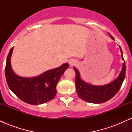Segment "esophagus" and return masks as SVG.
Listing matches in <instances>:
<instances>
[{
    "label": "esophagus",
    "instance_id": "1",
    "mask_svg": "<svg viewBox=\"0 0 132 132\" xmlns=\"http://www.w3.org/2000/svg\"><path fill=\"white\" fill-rule=\"evenodd\" d=\"M69 65H70V66H74V65H75L76 64V61H75V60H70V61H69Z\"/></svg>",
    "mask_w": 132,
    "mask_h": 132
}]
</instances>
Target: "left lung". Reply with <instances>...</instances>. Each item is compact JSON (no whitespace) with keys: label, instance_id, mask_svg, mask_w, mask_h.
I'll use <instances>...</instances> for the list:
<instances>
[{"label":"left lung","instance_id":"left-lung-1","mask_svg":"<svg viewBox=\"0 0 132 132\" xmlns=\"http://www.w3.org/2000/svg\"><path fill=\"white\" fill-rule=\"evenodd\" d=\"M110 35V34H109ZM113 40V37L110 35ZM122 59L124 61L123 53L120 46ZM76 72V90L78 96L83 101L93 104L105 102L113 97L122 86L125 77V63L124 61L120 73L114 81L103 86H94L82 79L78 69L74 68Z\"/></svg>","mask_w":132,"mask_h":132}]
</instances>
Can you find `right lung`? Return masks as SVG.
<instances>
[{"instance_id": "1", "label": "right lung", "mask_w": 132, "mask_h": 132, "mask_svg": "<svg viewBox=\"0 0 132 132\" xmlns=\"http://www.w3.org/2000/svg\"><path fill=\"white\" fill-rule=\"evenodd\" d=\"M11 48L7 56L5 69L6 81L9 88L20 99L32 105L42 104L54 99L56 94V85L61 76L69 67L68 63L48 70L33 77L25 78L16 75L11 66Z\"/></svg>"}]
</instances>
